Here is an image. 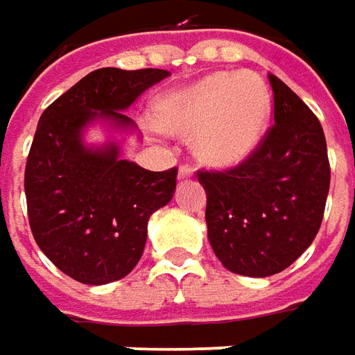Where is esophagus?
<instances>
[{"label": "esophagus", "mask_w": 355, "mask_h": 355, "mask_svg": "<svg viewBox=\"0 0 355 355\" xmlns=\"http://www.w3.org/2000/svg\"><path fill=\"white\" fill-rule=\"evenodd\" d=\"M193 175V168H189V166H180V170H178V178L180 180H187V178H191Z\"/></svg>", "instance_id": "34e87169"}]
</instances>
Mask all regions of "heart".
I'll list each match as a JSON object with an SVG mask.
<instances>
[{"instance_id":"obj_1","label":"heart","mask_w":355,"mask_h":355,"mask_svg":"<svg viewBox=\"0 0 355 355\" xmlns=\"http://www.w3.org/2000/svg\"><path fill=\"white\" fill-rule=\"evenodd\" d=\"M270 94L259 76L213 73L166 94L154 108L156 126L168 136L187 138L207 168H233L265 138Z\"/></svg>"}]
</instances>
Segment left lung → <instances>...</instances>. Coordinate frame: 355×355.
<instances>
[{
    "label": "left lung",
    "mask_w": 355,
    "mask_h": 355,
    "mask_svg": "<svg viewBox=\"0 0 355 355\" xmlns=\"http://www.w3.org/2000/svg\"><path fill=\"white\" fill-rule=\"evenodd\" d=\"M275 126L241 166L199 171L205 223L227 270L263 279L291 266L312 245L330 189L326 138L318 118L279 76Z\"/></svg>",
    "instance_id": "left-lung-1"
}]
</instances>
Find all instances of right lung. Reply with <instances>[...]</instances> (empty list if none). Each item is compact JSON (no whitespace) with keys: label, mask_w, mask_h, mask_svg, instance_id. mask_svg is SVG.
<instances>
[{"label":"right lung","mask_w":355,"mask_h":355,"mask_svg":"<svg viewBox=\"0 0 355 355\" xmlns=\"http://www.w3.org/2000/svg\"><path fill=\"white\" fill-rule=\"evenodd\" d=\"M168 76L164 69H98L39 118L25 168L29 225L49 261L83 284L132 272L152 213L175 193V168L150 171L122 157L126 136H140L124 112ZM96 123L109 138L89 144L86 130Z\"/></svg>","instance_id":"1"}]
</instances>
